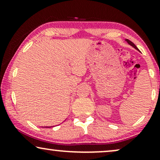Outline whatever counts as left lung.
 Returning <instances> with one entry per match:
<instances>
[{
    "label": "left lung",
    "instance_id": "1",
    "mask_svg": "<svg viewBox=\"0 0 160 160\" xmlns=\"http://www.w3.org/2000/svg\"><path fill=\"white\" fill-rule=\"evenodd\" d=\"M126 41L127 42V43H128V44H129L130 46H132V47H134V48H135V49H137V50H138V47H137L136 46H135V44H134V43H132V42L130 41V40H128V39H126Z\"/></svg>",
    "mask_w": 160,
    "mask_h": 160
}]
</instances>
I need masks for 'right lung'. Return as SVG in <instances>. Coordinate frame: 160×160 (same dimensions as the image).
Segmentation results:
<instances>
[{"mask_svg": "<svg viewBox=\"0 0 160 160\" xmlns=\"http://www.w3.org/2000/svg\"><path fill=\"white\" fill-rule=\"evenodd\" d=\"M51 126H44V127H43V128H50Z\"/></svg>", "mask_w": 160, "mask_h": 160, "instance_id": "1", "label": "right lung"}]
</instances>
